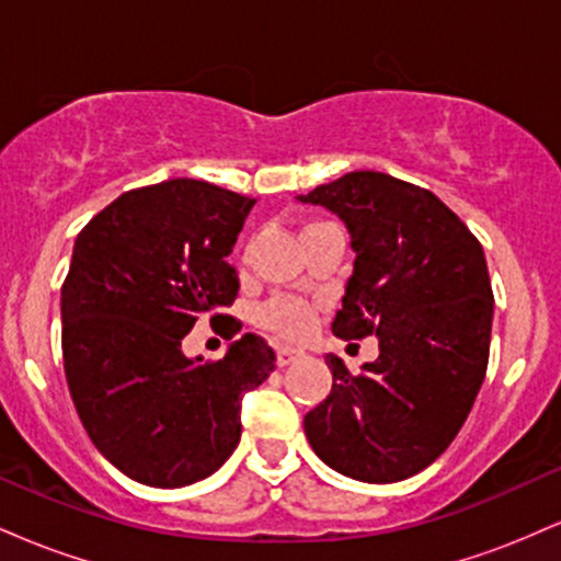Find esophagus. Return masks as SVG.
Instances as JSON below:
<instances>
[{
  "instance_id": "esophagus-1",
  "label": "esophagus",
  "mask_w": 561,
  "mask_h": 561,
  "mask_svg": "<svg viewBox=\"0 0 561 561\" xmlns=\"http://www.w3.org/2000/svg\"><path fill=\"white\" fill-rule=\"evenodd\" d=\"M302 356H306V353L298 351V347H279V351H276V364L289 366V364L300 362Z\"/></svg>"
}]
</instances>
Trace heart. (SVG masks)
<instances>
[{"mask_svg":"<svg viewBox=\"0 0 561 561\" xmlns=\"http://www.w3.org/2000/svg\"><path fill=\"white\" fill-rule=\"evenodd\" d=\"M319 227H327V224L324 221L306 224L300 234H306V231L319 229ZM259 321H261V327H266L268 332L293 340V337H300V334H306L308 330H311L313 308H311V302H306L302 298H295V295H276V298L263 302L261 311H259Z\"/></svg>","mask_w":561,"mask_h":561,"instance_id":"obj_1","label":"heart"}]
</instances>
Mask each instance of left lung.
<instances>
[{"mask_svg":"<svg viewBox=\"0 0 561 561\" xmlns=\"http://www.w3.org/2000/svg\"><path fill=\"white\" fill-rule=\"evenodd\" d=\"M300 203L343 218L356 253L332 332L377 334V362L351 375L327 356L332 390L302 420L324 465L362 482L430 467L467 422L488 369L493 289L478 237L433 192L353 171Z\"/></svg>","mask_w":561,"mask_h":561,"instance_id":"8db88e82","label":"left lung"}]
</instances>
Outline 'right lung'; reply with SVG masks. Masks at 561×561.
I'll use <instances>...</instances> for the list:
<instances>
[{
	"label": "right lung",
	"mask_w": 561,
	"mask_h": 561,
	"mask_svg": "<svg viewBox=\"0 0 561 561\" xmlns=\"http://www.w3.org/2000/svg\"><path fill=\"white\" fill-rule=\"evenodd\" d=\"M253 197L197 179L124 192L76 237L62 282V362L83 430L126 478L182 488L214 474L242 435V396L274 351L242 334L218 362L186 358L184 334L224 317L240 289L227 261Z\"/></svg>",
	"instance_id": "add662e5"
}]
</instances>
